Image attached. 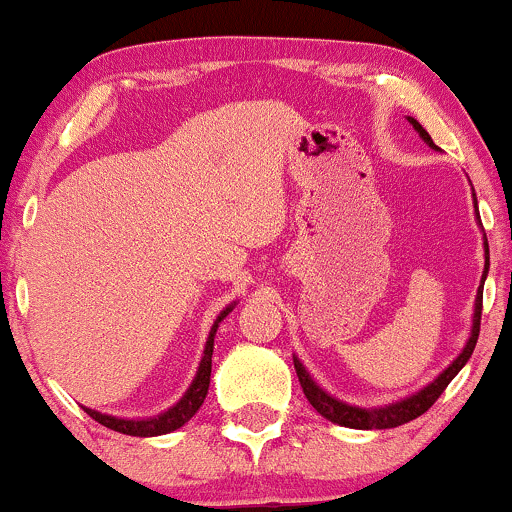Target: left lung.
<instances>
[{
	"label": "left lung",
	"instance_id": "left-lung-1",
	"mask_svg": "<svg viewBox=\"0 0 512 512\" xmlns=\"http://www.w3.org/2000/svg\"><path fill=\"white\" fill-rule=\"evenodd\" d=\"M407 120H409V125L419 132V137L424 139L428 146H431V149L440 151L438 146L433 144L431 134H428L426 129L414 120V117H407ZM474 211H477V221H479L477 195H474ZM479 226H481V221H479ZM486 276H489V243H486V236H484V274H481L477 298H474L472 330H469L467 344H464V349L457 354L455 361H452L450 366L438 375V378H433L426 387H421L419 392L397 399V402L383 404V407H358V404H349V402H344V399L330 395L327 390H322V387L313 380V375H310L308 370H305L303 363L298 361V356H293V368H296V375H298V380H301V387H303L305 397H308V402L313 404L315 411H320L327 421H332V424L346 426V428H358V431H373V428H378V431L380 428H395V426L407 424V421L424 414V411L431 409L433 402L443 395V390L450 385V380L464 368V363L472 358V351H474V346H477V339H479L481 296H484Z\"/></svg>",
	"mask_w": 512,
	"mask_h": 512
}]
</instances>
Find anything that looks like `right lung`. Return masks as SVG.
<instances>
[{
  "label": "right lung",
  "mask_w": 512,
  "mask_h": 512,
  "mask_svg": "<svg viewBox=\"0 0 512 512\" xmlns=\"http://www.w3.org/2000/svg\"><path fill=\"white\" fill-rule=\"evenodd\" d=\"M236 305H238V301L228 303L226 308H223L221 313H219V317H216V320H214V325H211V330H209L207 344H204V354H202V361H199V366H197L195 378H192V383L185 390V395H182L178 402L173 404V407L166 409V411H161V414H156V416H142V419H127V416L103 414V411L84 407L86 414L91 416V419H96L98 424H103L105 428H110V431L125 433V436H137V438L166 436V433H173V431H178L180 426H185L187 421H190L192 416L197 414L199 407H202L204 399H207L209 378H211V354H214L216 330H219V322L228 313H231V310L236 308Z\"/></svg>",
  "instance_id": "1"
}]
</instances>
